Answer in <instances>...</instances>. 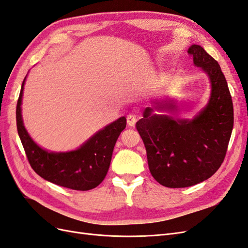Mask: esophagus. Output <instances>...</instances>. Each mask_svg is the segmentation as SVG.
Masks as SVG:
<instances>
[{"instance_id":"esophagus-1","label":"esophagus","mask_w":248,"mask_h":248,"mask_svg":"<svg viewBox=\"0 0 248 248\" xmlns=\"http://www.w3.org/2000/svg\"><path fill=\"white\" fill-rule=\"evenodd\" d=\"M126 120H127V124H128V126H130V127H133L137 123V118L133 115H128L127 116Z\"/></svg>"}]
</instances>
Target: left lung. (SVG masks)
Masks as SVG:
<instances>
[{
    "mask_svg": "<svg viewBox=\"0 0 248 248\" xmlns=\"http://www.w3.org/2000/svg\"><path fill=\"white\" fill-rule=\"evenodd\" d=\"M188 54L211 81L207 107L192 120H176L154 114V108L175 110L174 102L156 101L136 125L151 175L170 188L196 185L214 175L226 157L234 125L232 96L219 64L197 44L188 48Z\"/></svg>",
    "mask_w": 248,
    "mask_h": 248,
    "instance_id": "1",
    "label": "left lung"
}]
</instances>
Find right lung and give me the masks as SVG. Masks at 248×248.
<instances>
[{
    "label": "right lung",
    "mask_w": 248,
    "mask_h": 248,
    "mask_svg": "<svg viewBox=\"0 0 248 248\" xmlns=\"http://www.w3.org/2000/svg\"><path fill=\"white\" fill-rule=\"evenodd\" d=\"M26 78L22 81L16 106V126L30 166L41 178L73 190H90L106 178L116 141L126 127V118L104 127L76 151L48 152L29 136L21 118V98Z\"/></svg>",
    "instance_id": "1"
}]
</instances>
